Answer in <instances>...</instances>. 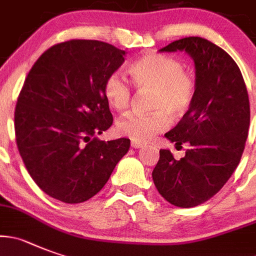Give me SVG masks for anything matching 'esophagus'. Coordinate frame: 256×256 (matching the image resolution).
I'll return each mask as SVG.
<instances>
[{
  "label": "esophagus",
  "mask_w": 256,
  "mask_h": 256,
  "mask_svg": "<svg viewBox=\"0 0 256 256\" xmlns=\"http://www.w3.org/2000/svg\"><path fill=\"white\" fill-rule=\"evenodd\" d=\"M130 146H132L133 148H140V147L144 146V144H142V142H136V140H132V142H130Z\"/></svg>",
  "instance_id": "obj_1"
}]
</instances>
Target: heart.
<instances>
[{
    "mask_svg": "<svg viewBox=\"0 0 256 256\" xmlns=\"http://www.w3.org/2000/svg\"><path fill=\"white\" fill-rule=\"evenodd\" d=\"M133 86L150 91L148 114H128L116 124L120 134L136 142H146L170 126V116L182 119L190 112L196 96V80L185 71L182 62L162 53L150 52L128 67ZM104 96L112 109L123 112L132 102L130 82L119 72L106 77Z\"/></svg>",
    "mask_w": 256,
    "mask_h": 256,
    "instance_id": "obj_1",
    "label": "heart"
}]
</instances>
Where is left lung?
Returning a JSON list of instances; mask_svg holds the SVG:
<instances>
[{
    "instance_id": "8db88e82",
    "label": "left lung",
    "mask_w": 256,
    "mask_h": 256,
    "mask_svg": "<svg viewBox=\"0 0 256 256\" xmlns=\"http://www.w3.org/2000/svg\"><path fill=\"white\" fill-rule=\"evenodd\" d=\"M176 50L193 58L196 96L190 112L165 137L190 148L180 160L160 150L152 178L168 203L190 208L218 193L238 168L249 133L250 102L240 68L224 49L199 36L161 49Z\"/></svg>"
}]
</instances>
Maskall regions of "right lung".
I'll return each instance as SVG.
<instances>
[{"label":"right lung","instance_id":"1","mask_svg":"<svg viewBox=\"0 0 256 256\" xmlns=\"http://www.w3.org/2000/svg\"><path fill=\"white\" fill-rule=\"evenodd\" d=\"M126 52L71 39L46 49L25 78L15 108L18 152L35 184L52 198L81 203L102 190L130 140L96 137L112 116L102 91Z\"/></svg>","mask_w":256,"mask_h":256}]
</instances>
